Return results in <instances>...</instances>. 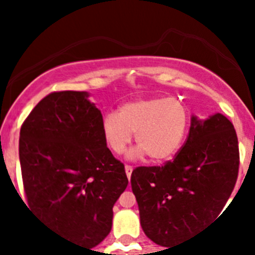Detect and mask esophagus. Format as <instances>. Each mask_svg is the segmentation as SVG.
Listing matches in <instances>:
<instances>
[{
    "label": "esophagus",
    "instance_id": "34e87169",
    "mask_svg": "<svg viewBox=\"0 0 255 255\" xmlns=\"http://www.w3.org/2000/svg\"><path fill=\"white\" fill-rule=\"evenodd\" d=\"M125 172H126V176H128V179L130 180V177H131V172H132L131 166H125Z\"/></svg>",
    "mask_w": 255,
    "mask_h": 255
}]
</instances>
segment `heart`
Returning a JSON list of instances; mask_svg holds the SVG:
<instances>
[{
	"label": "heart",
	"instance_id": "obj_1",
	"mask_svg": "<svg viewBox=\"0 0 255 255\" xmlns=\"http://www.w3.org/2000/svg\"><path fill=\"white\" fill-rule=\"evenodd\" d=\"M188 111L181 101L167 97L144 98L126 102L117 114L106 115L102 135L107 147L120 154L132 140L138 147L129 158L149 155L153 162H166L176 155L185 139Z\"/></svg>",
	"mask_w": 255,
	"mask_h": 255
}]
</instances>
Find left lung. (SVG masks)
<instances>
[{
    "mask_svg": "<svg viewBox=\"0 0 255 255\" xmlns=\"http://www.w3.org/2000/svg\"><path fill=\"white\" fill-rule=\"evenodd\" d=\"M238 171V136L231 121L222 114L206 120L193 115L186 143L173 161L132 171L144 234L168 249L194 235L220 216Z\"/></svg>",
    "mask_w": 255,
    "mask_h": 255,
    "instance_id": "8db88e82",
    "label": "left lung"
}]
</instances>
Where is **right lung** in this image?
<instances>
[{
	"instance_id": "right-lung-1",
	"label": "right lung",
	"mask_w": 255,
	"mask_h": 255,
	"mask_svg": "<svg viewBox=\"0 0 255 255\" xmlns=\"http://www.w3.org/2000/svg\"><path fill=\"white\" fill-rule=\"evenodd\" d=\"M102 121L88 92H55L33 108L20 130L29 207L88 249L110 234L112 208L129 182L103 139Z\"/></svg>"
}]
</instances>
